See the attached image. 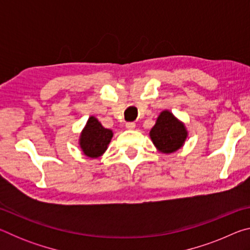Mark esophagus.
Listing matches in <instances>:
<instances>
[{"label":"esophagus","mask_w":250,"mask_h":250,"mask_svg":"<svg viewBox=\"0 0 250 250\" xmlns=\"http://www.w3.org/2000/svg\"><path fill=\"white\" fill-rule=\"evenodd\" d=\"M125 128L128 130H133L135 128V124H134V122H126Z\"/></svg>","instance_id":"34e87169"}]
</instances>
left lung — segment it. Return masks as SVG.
Returning <instances> with one entry per match:
<instances>
[{"label": "left lung", "instance_id": "8db88e82", "mask_svg": "<svg viewBox=\"0 0 250 250\" xmlns=\"http://www.w3.org/2000/svg\"><path fill=\"white\" fill-rule=\"evenodd\" d=\"M184 125L168 111L161 112L156 124L150 131V137L154 146L161 152L171 153L183 146L186 139Z\"/></svg>", "mask_w": 250, "mask_h": 250}]
</instances>
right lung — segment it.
<instances>
[{
    "label": "right lung",
    "instance_id": "right-lung-1",
    "mask_svg": "<svg viewBox=\"0 0 250 250\" xmlns=\"http://www.w3.org/2000/svg\"><path fill=\"white\" fill-rule=\"evenodd\" d=\"M112 131L104 128L95 117H90L80 137V146L83 153L90 158H97L107 150Z\"/></svg>",
    "mask_w": 250,
    "mask_h": 250
}]
</instances>
